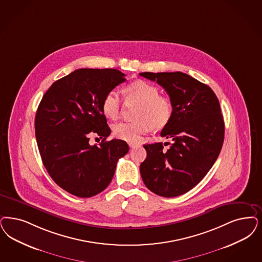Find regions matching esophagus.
Masks as SVG:
<instances>
[{
	"instance_id": "34e87169",
	"label": "esophagus",
	"mask_w": 262,
	"mask_h": 262,
	"mask_svg": "<svg viewBox=\"0 0 262 262\" xmlns=\"http://www.w3.org/2000/svg\"><path fill=\"white\" fill-rule=\"evenodd\" d=\"M137 145H138L137 143H128V146H129L130 148H135Z\"/></svg>"
}]
</instances>
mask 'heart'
Returning <instances> with one entry per match:
<instances>
[{
	"mask_svg": "<svg viewBox=\"0 0 262 262\" xmlns=\"http://www.w3.org/2000/svg\"><path fill=\"white\" fill-rule=\"evenodd\" d=\"M125 98L129 103H136L135 122H122L113 126V135L119 139L129 143L137 142L140 136L147 134L152 127L162 129L172 117L171 101L165 96L160 95L159 89L143 80L130 83L125 89ZM101 109L103 114L111 120L120 117L122 102L118 92H107L102 99Z\"/></svg>",
	"mask_w": 262,
	"mask_h": 262,
	"instance_id": "heart-1",
	"label": "heart"
}]
</instances>
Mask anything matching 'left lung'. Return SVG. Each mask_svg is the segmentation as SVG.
Listing matches in <instances>:
<instances>
[{"mask_svg":"<svg viewBox=\"0 0 262 262\" xmlns=\"http://www.w3.org/2000/svg\"><path fill=\"white\" fill-rule=\"evenodd\" d=\"M168 94L173 113L161 136L171 138L145 144L147 157L140 164L145 186L163 198L186 193L204 178L216 162L225 138V122L219 99L207 86L184 72H141Z\"/></svg>","mask_w":262,"mask_h":262,"instance_id":"obj_1","label":"left lung"}]
</instances>
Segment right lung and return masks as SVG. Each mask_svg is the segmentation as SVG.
Returning <instances> with one entry per match:
<instances>
[{"label":"right lung","instance_id":"obj_1","mask_svg":"<svg viewBox=\"0 0 262 262\" xmlns=\"http://www.w3.org/2000/svg\"><path fill=\"white\" fill-rule=\"evenodd\" d=\"M126 81L114 69H80L55 81L36 110V138L43 165L63 190L91 198L112 180L118 160L128 152L120 139H105L111 129L101 102L105 94ZM103 138L92 146L89 136Z\"/></svg>","mask_w":262,"mask_h":262}]
</instances>
